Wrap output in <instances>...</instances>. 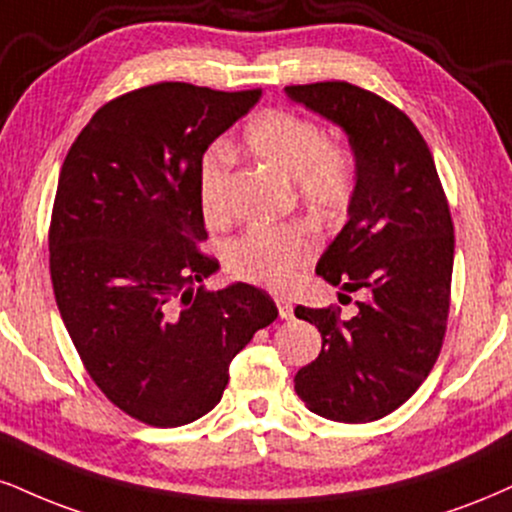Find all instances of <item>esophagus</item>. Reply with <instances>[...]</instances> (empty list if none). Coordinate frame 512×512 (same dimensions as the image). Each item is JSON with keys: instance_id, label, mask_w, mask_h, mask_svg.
Masks as SVG:
<instances>
[{"instance_id": "1", "label": "esophagus", "mask_w": 512, "mask_h": 512, "mask_svg": "<svg viewBox=\"0 0 512 512\" xmlns=\"http://www.w3.org/2000/svg\"><path fill=\"white\" fill-rule=\"evenodd\" d=\"M276 307H279L281 319H293V303L286 298H276Z\"/></svg>"}]
</instances>
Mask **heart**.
I'll return each instance as SVG.
<instances>
[{
	"instance_id": "heart-1",
	"label": "heart",
	"mask_w": 512,
	"mask_h": 512,
	"mask_svg": "<svg viewBox=\"0 0 512 512\" xmlns=\"http://www.w3.org/2000/svg\"><path fill=\"white\" fill-rule=\"evenodd\" d=\"M245 147L257 162L295 183L300 200L322 217L348 207L355 193V164L348 150L331 145L315 121L291 112H269L245 131ZM226 155H214L202 169L200 205L207 221H219V190ZM317 243L305 224L252 226L229 248V267L240 279L269 288H288L315 257Z\"/></svg>"
}]
</instances>
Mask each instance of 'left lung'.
<instances>
[{
    "instance_id": "obj_1",
    "label": "left lung",
    "mask_w": 512,
    "mask_h": 512,
    "mask_svg": "<svg viewBox=\"0 0 512 512\" xmlns=\"http://www.w3.org/2000/svg\"><path fill=\"white\" fill-rule=\"evenodd\" d=\"M286 95L348 135L355 193L317 274L348 293H367L350 319L336 307H295V317L322 334V353L298 369L295 393L326 420L374 422L420 389L441 353L455 250L451 212L432 152L391 102L341 80L288 85Z\"/></svg>"
}]
</instances>
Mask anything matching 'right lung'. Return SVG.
I'll use <instances>...</instances> for the list:
<instances>
[{"label":"right lung","mask_w":512,"mask_h":512,"mask_svg":"<svg viewBox=\"0 0 512 512\" xmlns=\"http://www.w3.org/2000/svg\"><path fill=\"white\" fill-rule=\"evenodd\" d=\"M262 97L157 83L97 109L71 145L49 224V272L85 369L152 427L200 420L229 365L279 317L250 283L195 288L219 269L197 243L202 155Z\"/></svg>","instance_id":"add662e5"}]
</instances>
